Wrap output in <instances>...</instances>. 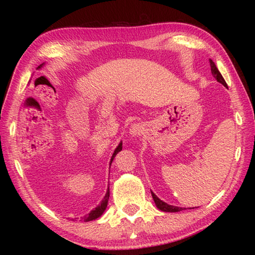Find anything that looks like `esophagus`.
I'll list each match as a JSON object with an SVG mask.
<instances>
[{
  "mask_svg": "<svg viewBox=\"0 0 255 255\" xmlns=\"http://www.w3.org/2000/svg\"><path fill=\"white\" fill-rule=\"evenodd\" d=\"M144 131V128L140 124H133L130 126L129 129V132H130L131 136H140Z\"/></svg>",
  "mask_w": 255,
  "mask_h": 255,
  "instance_id": "esophagus-1",
  "label": "esophagus"
}]
</instances>
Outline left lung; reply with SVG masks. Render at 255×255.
I'll list each match as a JSON object with an SVG mask.
<instances>
[{
  "mask_svg": "<svg viewBox=\"0 0 255 255\" xmlns=\"http://www.w3.org/2000/svg\"><path fill=\"white\" fill-rule=\"evenodd\" d=\"M210 67H211V74H213L215 79L217 80L219 83H222L224 86H227L225 80H224V77L222 76L221 73H219L218 68L216 67L215 63L211 59H210ZM152 197H153V199L155 201V205H156L157 208L159 210H162V211H166V213H176V211H181V210L184 209V208H180V207H174V206L165 204V202H163L161 199H158V198L155 196L153 192H152Z\"/></svg>",
  "mask_w": 255,
  "mask_h": 255,
  "instance_id": "1",
  "label": "left lung"
}]
</instances>
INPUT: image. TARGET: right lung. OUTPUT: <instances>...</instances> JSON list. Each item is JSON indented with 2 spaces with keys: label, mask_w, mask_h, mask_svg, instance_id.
<instances>
[{
  "label": "right lung",
  "mask_w": 255,
  "mask_h": 255,
  "mask_svg": "<svg viewBox=\"0 0 255 255\" xmlns=\"http://www.w3.org/2000/svg\"><path fill=\"white\" fill-rule=\"evenodd\" d=\"M41 66H42V64H41V65H40L39 67H41ZM122 149H123V144L120 143L118 147L115 149V153H114V155H112V157H111V162L114 161L116 154H117V153L119 152V150H122ZM111 162H110V164H111ZM109 197H110V191H109V189H108V191H107V193H106V197L103 198V200L101 201V204L99 205L96 209H93L89 215L84 216V221H85V222H90V221H93V219H97L98 217H100V216L103 214V211H105L106 208H107V205H108V200H109ZM72 219H73V218H72ZM73 221H74V219H73Z\"/></svg>",
  "instance_id": "add662e5"
}]
</instances>
